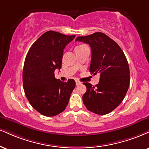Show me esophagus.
<instances>
[{"mask_svg":"<svg viewBox=\"0 0 149 149\" xmlns=\"http://www.w3.org/2000/svg\"><path fill=\"white\" fill-rule=\"evenodd\" d=\"M76 85H80L81 82H80L79 80H76Z\"/></svg>","mask_w":149,"mask_h":149,"instance_id":"obj_1","label":"esophagus"}]
</instances>
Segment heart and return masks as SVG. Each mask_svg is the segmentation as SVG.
Wrapping results in <instances>:
<instances>
[{
  "label": "heart",
  "instance_id": "obj_1",
  "mask_svg": "<svg viewBox=\"0 0 149 149\" xmlns=\"http://www.w3.org/2000/svg\"><path fill=\"white\" fill-rule=\"evenodd\" d=\"M84 46V45H80V46Z\"/></svg>",
  "mask_w": 149,
  "mask_h": 149
}]
</instances>
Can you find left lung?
Returning a JSON list of instances; mask_svg holds the SVG:
<instances>
[{
	"label": "left lung",
	"mask_w": 149,
	"mask_h": 149,
	"mask_svg": "<svg viewBox=\"0 0 149 149\" xmlns=\"http://www.w3.org/2000/svg\"><path fill=\"white\" fill-rule=\"evenodd\" d=\"M76 41L89 44L92 50L89 71L99 73L95 87L84 82L87 91L82 96L84 105L90 112L104 115L114 110L126 96L130 85L128 61L120 46L105 34L97 32L77 37Z\"/></svg>",
	"instance_id": "left-lung-1"
}]
</instances>
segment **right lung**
<instances>
[{"instance_id":"add662e5","label":"right lung","mask_w":149,"mask_h":149,"mask_svg":"<svg viewBox=\"0 0 149 149\" xmlns=\"http://www.w3.org/2000/svg\"><path fill=\"white\" fill-rule=\"evenodd\" d=\"M75 37L50 30L34 43L26 55L23 71L25 94L33 108L44 116L63 112L76 87L74 80L62 82L54 74L62 67L64 48Z\"/></svg>"}]
</instances>
